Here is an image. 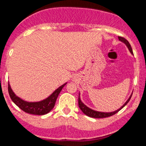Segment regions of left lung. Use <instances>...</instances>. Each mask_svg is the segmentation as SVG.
Returning a JSON list of instances; mask_svg holds the SVG:
<instances>
[{
  "label": "left lung",
  "instance_id": "1",
  "mask_svg": "<svg viewBox=\"0 0 146 146\" xmlns=\"http://www.w3.org/2000/svg\"><path fill=\"white\" fill-rule=\"evenodd\" d=\"M118 38L119 41L124 43L125 44L126 46H127V47L128 48V50H129V51L131 52V53L133 55V51H132V48H131V44H129V42H128V41H127L125 38H122V37H120V36H119ZM131 96H132V94L131 95V96H130V97L128 98V100L125 102V103L122 105L120 108H119L118 110H117V111H113V112L106 113V112H100V111H94V110H93V109L90 108H88V106H86V105H84L82 102V100H81V99H80V94H79V108L81 109V111H82L84 114L87 115V116H88V117H93V118H105V117H111V116H113V115H114L115 113H117L118 111H120L122 108H124L125 106L127 105V103H128V102L130 101L131 98Z\"/></svg>",
  "mask_w": 146,
  "mask_h": 146
}]
</instances>
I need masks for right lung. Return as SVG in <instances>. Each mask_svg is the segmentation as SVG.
<instances>
[{
  "mask_svg": "<svg viewBox=\"0 0 146 146\" xmlns=\"http://www.w3.org/2000/svg\"><path fill=\"white\" fill-rule=\"evenodd\" d=\"M67 83L62 84V86L57 88L50 96H49L45 100H43L39 102H33L24 101L20 97L16 96L13 92V90H12L9 83L8 84V91L11 100H13V102L18 108H20L22 111H24L26 113H30V114L44 115L50 112L54 108L55 103H56L58 94H60L61 90H62V88Z\"/></svg>",
  "mask_w": 146,
  "mask_h": 146,
  "instance_id": "obj_1",
  "label": "right lung"
}]
</instances>
